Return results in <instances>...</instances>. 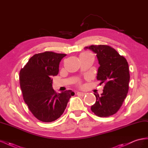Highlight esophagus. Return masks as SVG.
I'll use <instances>...</instances> for the list:
<instances>
[{"label":"esophagus","mask_w":148,"mask_h":148,"mask_svg":"<svg viewBox=\"0 0 148 148\" xmlns=\"http://www.w3.org/2000/svg\"><path fill=\"white\" fill-rule=\"evenodd\" d=\"M86 94L85 92H77V95L78 96H84V95H86Z\"/></svg>","instance_id":"34e87169"}]
</instances>
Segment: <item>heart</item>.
<instances>
[{
  "label": "heart",
  "mask_w": 148,
  "mask_h": 148,
  "mask_svg": "<svg viewBox=\"0 0 148 148\" xmlns=\"http://www.w3.org/2000/svg\"><path fill=\"white\" fill-rule=\"evenodd\" d=\"M88 55H90L88 52H84V53H83L81 54V56H88Z\"/></svg>",
  "instance_id": "heart-1"
}]
</instances>
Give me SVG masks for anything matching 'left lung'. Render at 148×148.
<instances>
[{
    "label": "left lung",
    "mask_w": 148,
    "mask_h": 148,
    "mask_svg": "<svg viewBox=\"0 0 148 148\" xmlns=\"http://www.w3.org/2000/svg\"><path fill=\"white\" fill-rule=\"evenodd\" d=\"M96 53L100 66L97 79L104 84L101 96L95 94V104L91 110L98 117H107L120 109L129 89L130 72L126 59L114 48L107 45L86 47Z\"/></svg>",
    "instance_id": "obj_1"
}]
</instances>
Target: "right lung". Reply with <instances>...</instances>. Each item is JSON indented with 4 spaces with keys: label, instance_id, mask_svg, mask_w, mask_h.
<instances>
[{
    "label": "right lung",
    "instance_id": "obj_1",
    "mask_svg": "<svg viewBox=\"0 0 148 148\" xmlns=\"http://www.w3.org/2000/svg\"><path fill=\"white\" fill-rule=\"evenodd\" d=\"M66 54L46 51L31 57L20 71V84L25 102L34 117L43 122H51L63 114L71 90L57 93L52 76L59 73V64Z\"/></svg>",
    "mask_w": 148,
    "mask_h": 148
}]
</instances>
